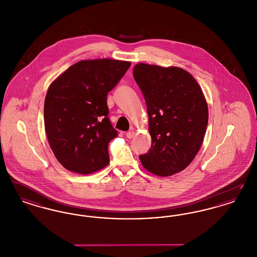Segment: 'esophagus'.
<instances>
[{
    "label": "esophagus",
    "instance_id": "esophagus-1",
    "mask_svg": "<svg viewBox=\"0 0 257 257\" xmlns=\"http://www.w3.org/2000/svg\"><path fill=\"white\" fill-rule=\"evenodd\" d=\"M134 136L135 132H133V131H129V132H127V133H126V137H127L128 139H132Z\"/></svg>",
    "mask_w": 257,
    "mask_h": 257
}]
</instances>
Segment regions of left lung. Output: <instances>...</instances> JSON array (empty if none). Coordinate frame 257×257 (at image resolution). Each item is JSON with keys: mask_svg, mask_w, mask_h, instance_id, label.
Returning <instances> with one entry per match:
<instances>
[{"mask_svg": "<svg viewBox=\"0 0 257 257\" xmlns=\"http://www.w3.org/2000/svg\"><path fill=\"white\" fill-rule=\"evenodd\" d=\"M133 76L146 100L151 147L140 160L158 176L185 170L202 145L208 107L196 79L182 68L147 63L134 66Z\"/></svg>", "mask_w": 257, "mask_h": 257, "instance_id": "left-lung-1", "label": "left lung"}]
</instances>
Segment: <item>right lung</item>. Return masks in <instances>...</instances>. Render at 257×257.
<instances>
[{"label": "right lung", "mask_w": 257, "mask_h": 257, "mask_svg": "<svg viewBox=\"0 0 257 257\" xmlns=\"http://www.w3.org/2000/svg\"><path fill=\"white\" fill-rule=\"evenodd\" d=\"M130 65L110 59L81 61L50 85L45 131L52 151L66 170L89 174L109 164L108 146L117 131L108 117L107 95Z\"/></svg>", "instance_id": "right-lung-1"}]
</instances>
